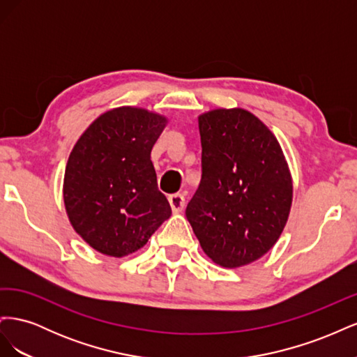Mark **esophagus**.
<instances>
[{"label":"esophagus","instance_id":"1","mask_svg":"<svg viewBox=\"0 0 357 357\" xmlns=\"http://www.w3.org/2000/svg\"><path fill=\"white\" fill-rule=\"evenodd\" d=\"M169 205H171V210L174 213H180L185 208V197L181 195V193H172V195L168 197Z\"/></svg>","mask_w":357,"mask_h":357}]
</instances>
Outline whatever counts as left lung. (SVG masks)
<instances>
[{"instance_id": "8db88e82", "label": "left lung", "mask_w": 357, "mask_h": 357, "mask_svg": "<svg viewBox=\"0 0 357 357\" xmlns=\"http://www.w3.org/2000/svg\"><path fill=\"white\" fill-rule=\"evenodd\" d=\"M201 183L186 218L213 262L238 268L264 256L282 235L291 178L277 138L243 109L198 119Z\"/></svg>"}]
</instances>
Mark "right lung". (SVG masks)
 <instances>
[{"instance_id": "obj_1", "label": "right lung", "mask_w": 357, "mask_h": 357, "mask_svg": "<svg viewBox=\"0 0 357 357\" xmlns=\"http://www.w3.org/2000/svg\"><path fill=\"white\" fill-rule=\"evenodd\" d=\"M165 123L144 109L119 107L101 114L75 143L63 202L73 228L96 252L134 253L171 215L150 160Z\"/></svg>"}]
</instances>
